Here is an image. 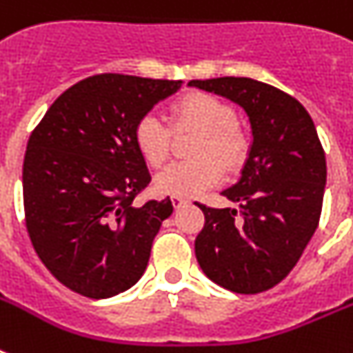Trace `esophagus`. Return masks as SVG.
I'll return each mask as SVG.
<instances>
[{"instance_id": "1", "label": "esophagus", "mask_w": 353, "mask_h": 353, "mask_svg": "<svg viewBox=\"0 0 353 353\" xmlns=\"http://www.w3.org/2000/svg\"><path fill=\"white\" fill-rule=\"evenodd\" d=\"M188 201L185 198H179V196H172V205H174V209H181L185 207Z\"/></svg>"}]
</instances>
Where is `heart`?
I'll return each mask as SVG.
<instances>
[{"instance_id":"1","label":"heart","mask_w":353,"mask_h":353,"mask_svg":"<svg viewBox=\"0 0 353 353\" xmlns=\"http://www.w3.org/2000/svg\"><path fill=\"white\" fill-rule=\"evenodd\" d=\"M181 124L203 130L194 161H172L155 174V188L161 194L196 198L216 187L223 177L221 162L227 168L240 165L247 152L245 135L236 126V112L231 104L210 93H190L174 106ZM137 150L150 165H161L170 150V128L157 113H146L133 130Z\"/></svg>"}]
</instances>
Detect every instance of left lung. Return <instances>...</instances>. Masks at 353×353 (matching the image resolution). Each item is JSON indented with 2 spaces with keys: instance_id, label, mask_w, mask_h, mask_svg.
I'll return each mask as SVG.
<instances>
[{
  "instance_id": "left-lung-1",
  "label": "left lung",
  "mask_w": 353,
  "mask_h": 353,
  "mask_svg": "<svg viewBox=\"0 0 353 353\" xmlns=\"http://www.w3.org/2000/svg\"><path fill=\"white\" fill-rule=\"evenodd\" d=\"M188 85L238 104L252 135L238 181L221 190L238 210L198 203L205 227L194 243L196 258L214 284L262 293L295 268L319 225L326 157L317 130L301 102L258 80L221 77Z\"/></svg>"
}]
</instances>
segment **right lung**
<instances>
[{
    "mask_svg": "<svg viewBox=\"0 0 353 353\" xmlns=\"http://www.w3.org/2000/svg\"><path fill=\"white\" fill-rule=\"evenodd\" d=\"M181 80L97 74L63 91L30 135L23 159L25 223L52 276L108 299L143 276L170 198L135 207L150 183L133 130Z\"/></svg>",
    "mask_w": 353,
    "mask_h": 353,
    "instance_id": "right-lung-1",
    "label": "right lung"
}]
</instances>
